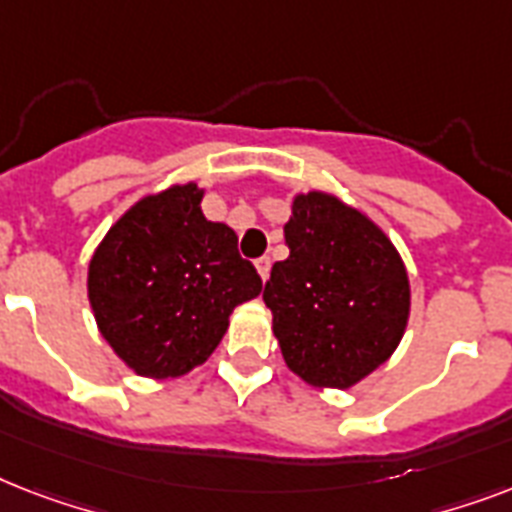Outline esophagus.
<instances>
[{
  "label": "esophagus",
  "instance_id": "1",
  "mask_svg": "<svg viewBox=\"0 0 512 512\" xmlns=\"http://www.w3.org/2000/svg\"><path fill=\"white\" fill-rule=\"evenodd\" d=\"M255 268L257 273H260V279L268 281V276H271V257H260V260H255Z\"/></svg>",
  "mask_w": 512,
  "mask_h": 512
}]
</instances>
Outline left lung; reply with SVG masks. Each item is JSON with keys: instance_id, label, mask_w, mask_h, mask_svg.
<instances>
[{"instance_id": "1", "label": "left lung", "mask_w": 512, "mask_h": 512, "mask_svg": "<svg viewBox=\"0 0 512 512\" xmlns=\"http://www.w3.org/2000/svg\"><path fill=\"white\" fill-rule=\"evenodd\" d=\"M284 241L289 257L263 292L281 356L311 388H353L406 332L404 257L372 217L329 191L295 193Z\"/></svg>"}]
</instances>
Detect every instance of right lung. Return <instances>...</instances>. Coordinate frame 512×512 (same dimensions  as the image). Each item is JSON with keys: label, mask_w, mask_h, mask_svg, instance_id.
Returning <instances> with one entry per match:
<instances>
[{"label": "right lung", "mask_w": 512, "mask_h": 512, "mask_svg": "<svg viewBox=\"0 0 512 512\" xmlns=\"http://www.w3.org/2000/svg\"><path fill=\"white\" fill-rule=\"evenodd\" d=\"M201 199L193 180L148 193L108 228L87 265L98 332L148 380H175L204 364L233 308L263 292L233 228L207 220Z\"/></svg>", "instance_id": "obj_1"}]
</instances>
